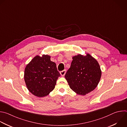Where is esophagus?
<instances>
[{"label":"esophagus","mask_w":127,"mask_h":127,"mask_svg":"<svg viewBox=\"0 0 127 127\" xmlns=\"http://www.w3.org/2000/svg\"><path fill=\"white\" fill-rule=\"evenodd\" d=\"M66 72V70H63V71H62L60 72V74H61V75L62 76H63L65 75Z\"/></svg>","instance_id":"esophagus-1"}]
</instances>
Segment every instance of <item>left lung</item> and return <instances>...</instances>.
I'll return each instance as SVG.
<instances>
[{
  "mask_svg": "<svg viewBox=\"0 0 127 127\" xmlns=\"http://www.w3.org/2000/svg\"><path fill=\"white\" fill-rule=\"evenodd\" d=\"M66 78L70 88L78 94L85 95L94 90L101 77V70L97 61L87 54L73 57Z\"/></svg>",
  "mask_w": 127,
  "mask_h": 127,
  "instance_id": "1",
  "label": "left lung"
}]
</instances>
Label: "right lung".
Instances as JSON below:
<instances>
[{
  "label": "right lung",
  "mask_w": 127,
  "mask_h": 127,
  "mask_svg": "<svg viewBox=\"0 0 127 127\" xmlns=\"http://www.w3.org/2000/svg\"><path fill=\"white\" fill-rule=\"evenodd\" d=\"M60 76L55 63L51 61L50 56L47 55L35 56L26 66L24 71L27 89L38 97L46 96L53 91Z\"/></svg>",
  "instance_id": "1"
}]
</instances>
